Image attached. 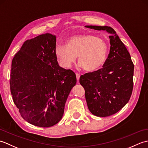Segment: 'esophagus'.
Instances as JSON below:
<instances>
[{"label": "esophagus", "mask_w": 148, "mask_h": 148, "mask_svg": "<svg viewBox=\"0 0 148 148\" xmlns=\"http://www.w3.org/2000/svg\"><path fill=\"white\" fill-rule=\"evenodd\" d=\"M76 78H77V82H79V77H80V75L78 74V73H76Z\"/></svg>", "instance_id": "obj_1"}]
</instances>
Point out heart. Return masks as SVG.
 <instances>
[{
  "instance_id": "1",
  "label": "heart",
  "mask_w": 148,
  "mask_h": 148,
  "mask_svg": "<svg viewBox=\"0 0 148 148\" xmlns=\"http://www.w3.org/2000/svg\"><path fill=\"white\" fill-rule=\"evenodd\" d=\"M108 48L102 39L92 34H81L71 37L67 46L58 45L55 55L62 67H71L78 56L79 66L84 70L93 72L105 64Z\"/></svg>"
}]
</instances>
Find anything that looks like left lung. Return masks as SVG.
<instances>
[{
    "label": "left lung",
    "instance_id": "left-lung-1",
    "mask_svg": "<svg viewBox=\"0 0 148 148\" xmlns=\"http://www.w3.org/2000/svg\"><path fill=\"white\" fill-rule=\"evenodd\" d=\"M110 34V51L101 69L80 77L90 111L99 117L115 114L129 101L133 90L134 65L124 44L108 26L86 25Z\"/></svg>",
    "mask_w": 148,
    "mask_h": 148
}]
</instances>
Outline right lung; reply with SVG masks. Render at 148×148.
<instances>
[{
	"label": "right lung",
	"mask_w": 148,
	"mask_h": 148,
	"mask_svg": "<svg viewBox=\"0 0 148 148\" xmlns=\"http://www.w3.org/2000/svg\"><path fill=\"white\" fill-rule=\"evenodd\" d=\"M56 36L46 33L28 39L12 60L10 88L21 117L29 123L50 127L60 121L76 76L60 67Z\"/></svg>",
	"instance_id": "obj_1"
}]
</instances>
